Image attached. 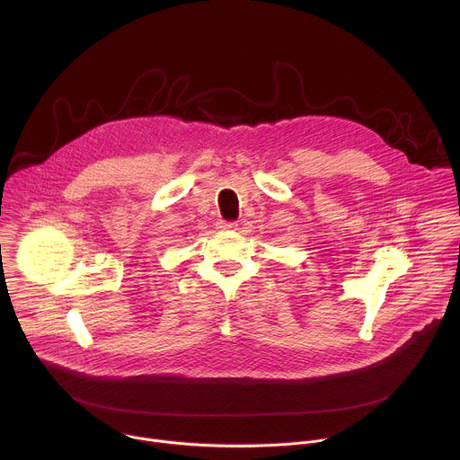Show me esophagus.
I'll return each instance as SVG.
<instances>
[{
	"label": "esophagus",
	"mask_w": 460,
	"mask_h": 460,
	"mask_svg": "<svg viewBox=\"0 0 460 460\" xmlns=\"http://www.w3.org/2000/svg\"><path fill=\"white\" fill-rule=\"evenodd\" d=\"M217 227L222 229V231H229V229H236V224L234 222H227V220H218Z\"/></svg>",
	"instance_id": "obj_1"
}]
</instances>
